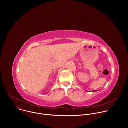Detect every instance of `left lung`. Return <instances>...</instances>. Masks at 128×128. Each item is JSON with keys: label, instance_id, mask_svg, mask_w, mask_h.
<instances>
[{"label": "left lung", "instance_id": "obj_1", "mask_svg": "<svg viewBox=\"0 0 128 128\" xmlns=\"http://www.w3.org/2000/svg\"><path fill=\"white\" fill-rule=\"evenodd\" d=\"M96 91H97V90H93L92 92H96Z\"/></svg>", "mask_w": 128, "mask_h": 128}]
</instances>
